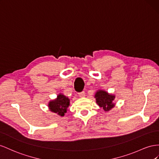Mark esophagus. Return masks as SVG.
I'll use <instances>...</instances> for the list:
<instances>
[{"label":"esophagus","mask_w":159,"mask_h":159,"mask_svg":"<svg viewBox=\"0 0 159 159\" xmlns=\"http://www.w3.org/2000/svg\"><path fill=\"white\" fill-rule=\"evenodd\" d=\"M79 97L80 98H84L85 97V93L84 92H81L79 93Z\"/></svg>","instance_id":"esophagus-1"}]
</instances>
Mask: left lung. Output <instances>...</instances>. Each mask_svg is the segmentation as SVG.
I'll return each instance as SVG.
<instances>
[{"instance_id": "left-lung-1", "label": "left lung", "mask_w": 159, "mask_h": 159, "mask_svg": "<svg viewBox=\"0 0 159 159\" xmlns=\"http://www.w3.org/2000/svg\"><path fill=\"white\" fill-rule=\"evenodd\" d=\"M94 98L97 105L105 112L109 111L115 106V103L113 102L115 101V95L108 93L106 90H97L95 93Z\"/></svg>"}]
</instances>
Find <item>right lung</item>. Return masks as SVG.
Wrapping results in <instances>:
<instances>
[{
    "instance_id": "add662e5",
    "label": "right lung",
    "mask_w": 159,
    "mask_h": 159,
    "mask_svg": "<svg viewBox=\"0 0 159 159\" xmlns=\"http://www.w3.org/2000/svg\"><path fill=\"white\" fill-rule=\"evenodd\" d=\"M69 105L70 99L62 93L58 94L55 99L51 100L48 103L49 111L61 116H65Z\"/></svg>"
}]
</instances>
